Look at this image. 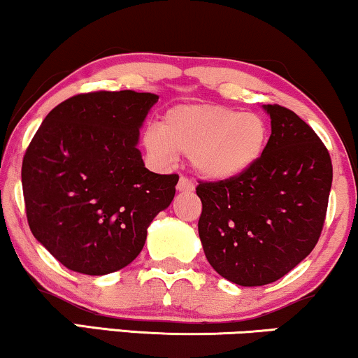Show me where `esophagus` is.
<instances>
[{
	"mask_svg": "<svg viewBox=\"0 0 358 358\" xmlns=\"http://www.w3.org/2000/svg\"><path fill=\"white\" fill-rule=\"evenodd\" d=\"M178 191L179 192H191L194 191V182L191 179L184 178V176H180L179 178V182H178Z\"/></svg>",
	"mask_w": 358,
	"mask_h": 358,
	"instance_id": "obj_1",
	"label": "esophagus"
}]
</instances>
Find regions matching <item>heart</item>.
I'll list each match as a JSON object with an SVG mask.
<instances>
[{"instance_id":"obj_1","label":"heart","mask_w":358,"mask_h":358,"mask_svg":"<svg viewBox=\"0 0 358 358\" xmlns=\"http://www.w3.org/2000/svg\"><path fill=\"white\" fill-rule=\"evenodd\" d=\"M271 129L257 113L220 104H179L167 109L159 126L143 134L145 152L156 162L189 154L194 171L207 180L226 182L244 176L266 152Z\"/></svg>"}]
</instances>
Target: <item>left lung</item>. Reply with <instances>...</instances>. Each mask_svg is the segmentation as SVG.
I'll return each mask as SVG.
<instances>
[{
	"label": "left lung",
	"mask_w": 358,
	"mask_h": 358,
	"mask_svg": "<svg viewBox=\"0 0 358 358\" xmlns=\"http://www.w3.org/2000/svg\"><path fill=\"white\" fill-rule=\"evenodd\" d=\"M264 109L272 132L257 164L237 179L196 187L206 257L244 287L279 280L312 252L332 187V161L315 131L284 106Z\"/></svg>",
	"instance_id": "8db88e82"
}]
</instances>
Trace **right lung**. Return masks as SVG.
Segmentation results:
<instances>
[{"label":"right lung","instance_id":"1","mask_svg":"<svg viewBox=\"0 0 358 358\" xmlns=\"http://www.w3.org/2000/svg\"><path fill=\"white\" fill-rule=\"evenodd\" d=\"M159 96L96 91L57 104L26 149L21 182L33 236L69 271L104 275L143 250L178 174L144 167L139 129Z\"/></svg>","mask_w":358,"mask_h":358}]
</instances>
